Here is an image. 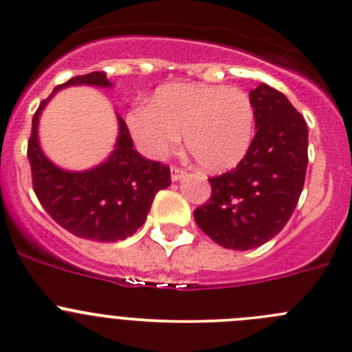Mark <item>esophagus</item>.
Returning a JSON list of instances; mask_svg holds the SVG:
<instances>
[{"instance_id":"obj_1","label":"esophagus","mask_w":352,"mask_h":352,"mask_svg":"<svg viewBox=\"0 0 352 352\" xmlns=\"http://www.w3.org/2000/svg\"><path fill=\"white\" fill-rule=\"evenodd\" d=\"M170 172H172V180H173V182H177V180H180V179H182V177L187 175L186 170L179 168V166H172V170H170Z\"/></svg>"}]
</instances>
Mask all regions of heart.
Returning <instances> with one entry per match:
<instances>
[{
	"instance_id": "obj_1",
	"label": "heart",
	"mask_w": 352,
	"mask_h": 352,
	"mask_svg": "<svg viewBox=\"0 0 352 352\" xmlns=\"http://www.w3.org/2000/svg\"><path fill=\"white\" fill-rule=\"evenodd\" d=\"M131 136L143 153L162 158L186 138V148L201 168L219 173L234 168L250 151L256 114L239 89L207 84H168L150 106L126 114Z\"/></svg>"
}]
</instances>
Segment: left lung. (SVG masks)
Here are the masks:
<instances>
[{
    "mask_svg": "<svg viewBox=\"0 0 352 352\" xmlns=\"http://www.w3.org/2000/svg\"><path fill=\"white\" fill-rule=\"evenodd\" d=\"M256 135L234 170L209 179L212 194L194 210L195 223L228 250L246 251L278 234L294 214L309 164V129L276 89L250 92Z\"/></svg>",
    "mask_w": 352,
    "mask_h": 352,
    "instance_id": "obj_1",
    "label": "left lung"
}]
</instances>
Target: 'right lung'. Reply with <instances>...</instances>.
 Masks as SVG:
<instances>
[{
  "instance_id": "1",
  "label": "right lung",
  "mask_w": 352,
  "mask_h": 352,
  "mask_svg": "<svg viewBox=\"0 0 352 352\" xmlns=\"http://www.w3.org/2000/svg\"><path fill=\"white\" fill-rule=\"evenodd\" d=\"M111 87L104 72L77 76L54 89L69 86ZM33 114L28 142L33 190L40 204L58 226L77 238L114 243L135 234L150 212L155 194L170 186V168L143 158L133 148L126 123L118 114V140L108 160L94 168L69 172L54 165L40 148L38 120L47 102Z\"/></svg>"
}]
</instances>
